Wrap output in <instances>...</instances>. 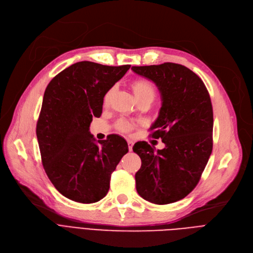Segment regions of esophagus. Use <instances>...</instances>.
Instances as JSON below:
<instances>
[{
  "label": "esophagus",
  "mask_w": 253,
  "mask_h": 253,
  "mask_svg": "<svg viewBox=\"0 0 253 253\" xmlns=\"http://www.w3.org/2000/svg\"><path fill=\"white\" fill-rule=\"evenodd\" d=\"M127 142H128V149L131 152L132 151V147H133V141H132V140H127Z\"/></svg>",
  "instance_id": "obj_1"
}]
</instances>
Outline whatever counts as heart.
Instances as JSON below:
<instances>
[{
  "mask_svg": "<svg viewBox=\"0 0 253 253\" xmlns=\"http://www.w3.org/2000/svg\"><path fill=\"white\" fill-rule=\"evenodd\" d=\"M131 87L134 92V95L138 100V102L143 100L153 102L157 96V88L151 81H149V80H144V79L135 80V81L132 82ZM115 91H116V86H113L105 92V94L103 96V102L105 104L110 102ZM116 127L118 130L122 132H130L132 129L131 123L126 121V120H120V121L117 122Z\"/></svg>",
  "mask_w": 253,
  "mask_h": 253,
  "instance_id": "b5f03b06",
  "label": "heart"
}]
</instances>
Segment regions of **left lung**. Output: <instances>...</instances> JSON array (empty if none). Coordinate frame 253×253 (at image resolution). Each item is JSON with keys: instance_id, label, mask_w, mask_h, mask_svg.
Instances as JSON below:
<instances>
[{"instance_id": "1", "label": "left lung", "mask_w": 253, "mask_h": 253, "mask_svg": "<svg viewBox=\"0 0 253 253\" xmlns=\"http://www.w3.org/2000/svg\"><path fill=\"white\" fill-rule=\"evenodd\" d=\"M153 81L162 106L151 126L152 137L161 138L163 150L138 141L133 152L141 159L135 174L136 191L151 203L181 200L198 184L213 147V111L208 90L194 72L177 63L132 66Z\"/></svg>"}]
</instances>
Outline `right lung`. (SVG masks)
Wrapping results in <instances>:
<instances>
[{
  "mask_svg": "<svg viewBox=\"0 0 253 253\" xmlns=\"http://www.w3.org/2000/svg\"><path fill=\"white\" fill-rule=\"evenodd\" d=\"M129 69V64L80 61L56 75L45 90L36 129L39 148L47 176L70 200H101L112 173L128 153L123 137L112 134L96 141L89 127L92 118L102 113L105 92Z\"/></svg>",
  "mask_w": 253,
  "mask_h": 253,
  "instance_id": "obj_1",
  "label": "right lung"
}]
</instances>
